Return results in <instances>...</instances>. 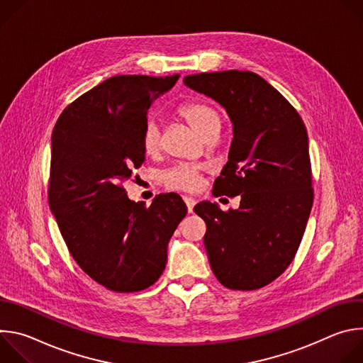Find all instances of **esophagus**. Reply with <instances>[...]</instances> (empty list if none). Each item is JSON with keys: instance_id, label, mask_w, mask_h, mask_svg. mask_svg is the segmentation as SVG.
Returning <instances> with one entry per match:
<instances>
[{"instance_id": "1", "label": "esophagus", "mask_w": 363, "mask_h": 363, "mask_svg": "<svg viewBox=\"0 0 363 363\" xmlns=\"http://www.w3.org/2000/svg\"><path fill=\"white\" fill-rule=\"evenodd\" d=\"M184 201H185V203H186L188 213H192V210H194V205H195V199H194V198H191V196H188V195H184Z\"/></svg>"}]
</instances>
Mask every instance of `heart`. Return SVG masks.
<instances>
[{
    "label": "heart",
    "mask_w": 363,
    "mask_h": 363,
    "mask_svg": "<svg viewBox=\"0 0 363 363\" xmlns=\"http://www.w3.org/2000/svg\"><path fill=\"white\" fill-rule=\"evenodd\" d=\"M177 112L195 132L203 138L214 136L220 130L221 115L210 103L201 100L185 101ZM140 145L147 155H153L160 150L161 133L155 121L150 119L146 122L140 135ZM201 171L202 168L196 164H175L162 174V182L168 189L194 191L199 186Z\"/></svg>",
    "instance_id": "obj_1"
}]
</instances>
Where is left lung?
Here are the masks:
<instances>
[{
    "label": "left lung",
    "instance_id": "obj_1",
    "mask_svg": "<svg viewBox=\"0 0 363 363\" xmlns=\"http://www.w3.org/2000/svg\"><path fill=\"white\" fill-rule=\"evenodd\" d=\"M184 83L225 108L234 138L214 196L241 195L240 208L194 206L206 224L203 244L218 281L257 290L290 266L313 205L306 126L289 100L252 72L191 74Z\"/></svg>",
    "mask_w": 363,
    "mask_h": 363
}]
</instances>
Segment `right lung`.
Masks as SVG:
<instances>
[{
    "instance_id": "obj_1",
    "label": "right lung",
    "mask_w": 363,
    "mask_h": 363,
    "mask_svg": "<svg viewBox=\"0 0 363 363\" xmlns=\"http://www.w3.org/2000/svg\"><path fill=\"white\" fill-rule=\"evenodd\" d=\"M178 79L113 76L72 101L51 135L50 210L80 269L116 293L145 290L161 277L168 242L186 216L175 192L146 206L122 185L145 161L149 106Z\"/></svg>"
}]
</instances>
